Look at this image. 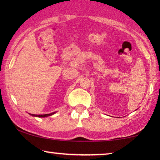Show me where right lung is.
<instances>
[{"label": "right lung", "mask_w": 160, "mask_h": 160, "mask_svg": "<svg viewBox=\"0 0 160 160\" xmlns=\"http://www.w3.org/2000/svg\"><path fill=\"white\" fill-rule=\"evenodd\" d=\"M56 112H53V113H48V114H42V115H37V114H31V113H29V115H31L32 116H36V117H40V118H44V117H47V116H49L53 115V113H55Z\"/></svg>", "instance_id": "1"}]
</instances>
